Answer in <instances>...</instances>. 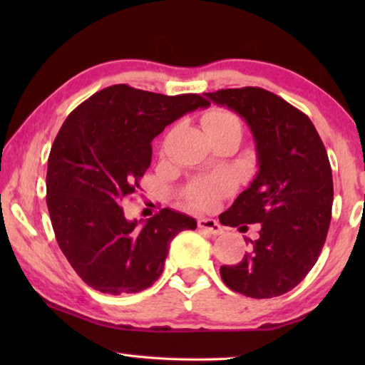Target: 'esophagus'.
<instances>
[{"label":"esophagus","mask_w":365,"mask_h":365,"mask_svg":"<svg viewBox=\"0 0 365 365\" xmlns=\"http://www.w3.org/2000/svg\"><path fill=\"white\" fill-rule=\"evenodd\" d=\"M197 227H200L201 230H206V232H209L211 235H214V237H217V235H220L222 232H224V228H222V225L219 224L217 220H214V219L202 217V219L197 220Z\"/></svg>","instance_id":"esophagus-1"}]
</instances>
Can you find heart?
I'll return each mask as SVG.
<instances>
[{"label": "heart", "mask_w": 365, "mask_h": 365, "mask_svg": "<svg viewBox=\"0 0 365 365\" xmlns=\"http://www.w3.org/2000/svg\"><path fill=\"white\" fill-rule=\"evenodd\" d=\"M202 127L207 135L220 133L225 130H242L240 120L237 115L224 109H215L207 113L202 117ZM225 191V182L222 178L215 177H206V178H197V180L191 182L187 190H185V196L193 202V205L200 207H207L215 202V200Z\"/></svg>", "instance_id": "obj_1"}]
</instances>
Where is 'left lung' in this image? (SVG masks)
<instances>
[{"instance_id": "1", "label": "left lung", "mask_w": 365, "mask_h": 365, "mask_svg": "<svg viewBox=\"0 0 365 365\" xmlns=\"http://www.w3.org/2000/svg\"><path fill=\"white\" fill-rule=\"evenodd\" d=\"M248 122L259 172L220 224L248 230L257 240L238 264L222 265L233 292L256 299L288 293L309 274L324 248L333 205V178L325 146L311 119L283 98L259 86L206 93Z\"/></svg>"}]
</instances>
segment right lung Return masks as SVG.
<instances>
[{
  "label": "right lung",
  "instance_id": "add662e5",
  "mask_svg": "<svg viewBox=\"0 0 365 365\" xmlns=\"http://www.w3.org/2000/svg\"><path fill=\"white\" fill-rule=\"evenodd\" d=\"M196 95L165 96L113 85L67 115L48 158L46 205L61 251L86 285L138 293L163 274L170 242L196 220L165 207L140 225L123 197L140 188L154 137L183 114L207 108Z\"/></svg>",
  "mask_w": 365,
  "mask_h": 365
}]
</instances>
